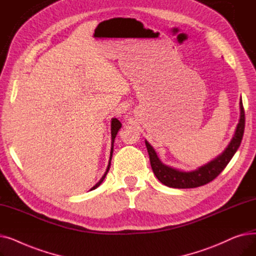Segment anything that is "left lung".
Instances as JSON below:
<instances>
[{
	"instance_id": "obj_1",
	"label": "left lung",
	"mask_w": 256,
	"mask_h": 256,
	"mask_svg": "<svg viewBox=\"0 0 256 256\" xmlns=\"http://www.w3.org/2000/svg\"><path fill=\"white\" fill-rule=\"evenodd\" d=\"M240 116L238 124L234 136L230 143L228 144L226 150L217 158H214L208 164L199 167L196 170L184 172L178 169L171 168L160 162L156 156V152L152 148V146L145 140V145L147 152L150 154V165L156 178L170 188H176V189H190V188H197L204 186L216 178L219 174L224 170L227 164L236 152L238 146L243 139L245 130V111L242 98L240 102Z\"/></svg>"
}]
</instances>
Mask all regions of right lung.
<instances>
[{
    "mask_svg": "<svg viewBox=\"0 0 256 256\" xmlns=\"http://www.w3.org/2000/svg\"><path fill=\"white\" fill-rule=\"evenodd\" d=\"M121 128V124H120V121L118 120V119H116V118H113L112 119V122H111V137H112V147H111V152H110V160H109V165H108V168H106V172H104V174L102 176V178L100 180V182L94 186H92L91 188V190H94V189H96V188L102 182V180H104V178H106V173L109 172V169H110V166H111V158H112V154H113V147H114V140H115V137H116V135H117V132H118V130H119V128Z\"/></svg>",
    "mask_w": 256,
    "mask_h": 256,
    "instance_id": "1",
    "label": "right lung"
}]
</instances>
